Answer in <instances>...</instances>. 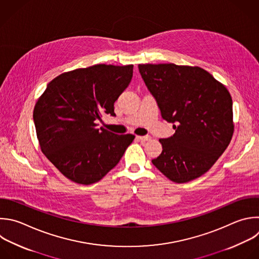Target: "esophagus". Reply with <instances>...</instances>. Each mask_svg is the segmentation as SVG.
Returning a JSON list of instances; mask_svg holds the SVG:
<instances>
[{"mask_svg": "<svg viewBox=\"0 0 259 259\" xmlns=\"http://www.w3.org/2000/svg\"><path fill=\"white\" fill-rule=\"evenodd\" d=\"M136 138L141 140V141H148V140H150V136H148V135H146V136H136Z\"/></svg>", "mask_w": 259, "mask_h": 259, "instance_id": "esophagus-1", "label": "esophagus"}]
</instances>
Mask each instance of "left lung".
I'll return each instance as SVG.
<instances>
[{"label": "left lung", "mask_w": 259, "mask_h": 259, "mask_svg": "<svg viewBox=\"0 0 259 259\" xmlns=\"http://www.w3.org/2000/svg\"><path fill=\"white\" fill-rule=\"evenodd\" d=\"M161 117L175 134L159 139L162 151L152 159L170 181L187 183L205 174L231 142L233 102L226 86L206 70L176 64H139Z\"/></svg>", "instance_id": "1"}]
</instances>
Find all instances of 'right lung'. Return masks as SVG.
<instances>
[{
    "label": "right lung",
    "mask_w": 259,
    "mask_h": 259,
    "mask_svg": "<svg viewBox=\"0 0 259 259\" xmlns=\"http://www.w3.org/2000/svg\"><path fill=\"white\" fill-rule=\"evenodd\" d=\"M133 75V65L99 64L54 78L33 109L42 153L67 179L91 185L117 165L135 136L97 128Z\"/></svg>",
    "instance_id": "add662e5"
}]
</instances>
